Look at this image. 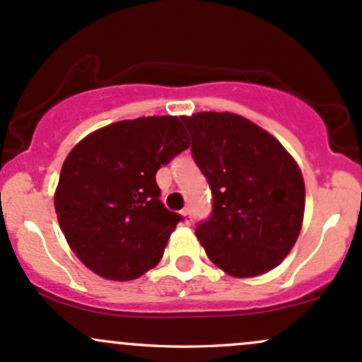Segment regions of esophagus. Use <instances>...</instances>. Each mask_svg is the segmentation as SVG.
I'll return each mask as SVG.
<instances>
[{
	"instance_id": "esophagus-1",
	"label": "esophagus",
	"mask_w": 362,
	"mask_h": 362,
	"mask_svg": "<svg viewBox=\"0 0 362 362\" xmlns=\"http://www.w3.org/2000/svg\"><path fill=\"white\" fill-rule=\"evenodd\" d=\"M181 216L185 217V223H186V224L192 223V211H189V209H182Z\"/></svg>"
}]
</instances>
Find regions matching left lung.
Segmentation results:
<instances>
[{
	"label": "left lung",
	"instance_id": "8db88e82",
	"mask_svg": "<svg viewBox=\"0 0 362 362\" xmlns=\"http://www.w3.org/2000/svg\"><path fill=\"white\" fill-rule=\"evenodd\" d=\"M181 119L214 197L211 219L195 229L209 259L235 278L279 266L304 221L305 186L295 158L238 114L197 112Z\"/></svg>",
	"mask_w": 362,
	"mask_h": 362
}]
</instances>
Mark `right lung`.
<instances>
[{
  "instance_id": "right-lung-1",
  "label": "right lung",
  "mask_w": 362,
  "mask_h": 362,
  "mask_svg": "<svg viewBox=\"0 0 362 362\" xmlns=\"http://www.w3.org/2000/svg\"><path fill=\"white\" fill-rule=\"evenodd\" d=\"M188 146L174 115L119 120L74 146L58 177L55 211L88 269L131 281L157 266L181 216L158 200L155 174Z\"/></svg>"
}]
</instances>
